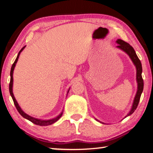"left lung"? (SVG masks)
<instances>
[{
    "mask_svg": "<svg viewBox=\"0 0 153 153\" xmlns=\"http://www.w3.org/2000/svg\"><path fill=\"white\" fill-rule=\"evenodd\" d=\"M117 43L118 44L117 47L123 50V51L126 52V53L128 55L132 61H133V62L134 63V65H135L137 69V81L138 84L137 91V94L135 95V100H134V102L131 111H130V113L127 115V116H128L130 115H131L132 113H133L134 111L136 110L137 107L138 106L139 102H140L141 95H142V93L143 89V80L142 76V63H141V61L140 59H139L137 56L135 50H134L133 47L131 46L128 43L124 42V40L120 39H118L117 40Z\"/></svg>",
    "mask_w": 153,
    "mask_h": 153,
    "instance_id": "8db88e82",
    "label": "left lung"
}]
</instances>
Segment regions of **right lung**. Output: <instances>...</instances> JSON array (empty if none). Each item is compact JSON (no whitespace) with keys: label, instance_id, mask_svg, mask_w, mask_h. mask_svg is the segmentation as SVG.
I'll use <instances>...</instances> for the list:
<instances>
[{"label":"right lung","instance_id":"1","mask_svg":"<svg viewBox=\"0 0 153 153\" xmlns=\"http://www.w3.org/2000/svg\"><path fill=\"white\" fill-rule=\"evenodd\" d=\"M25 47V46L24 47H22L21 50L19 51V53H18V56H17V58L16 59L14 62H13V64L12 65V67H11V71H10V76H11V78H10V95L11 97H12L13 99V103H14V105L16 106V108L17 111H18V113H19L20 115H21L22 117H23L24 118H25V119L28 120L30 121V122H31L32 123H33V124H35L36 125H39V126H48V125H51L52 124H53V123H55L56 122H57L60 118L61 117V116H62V112L61 113L60 115H59L58 117L54 118V119H52V120H38V119H36V118L34 117H31V116H29L27 115V114H26L24 112V111H22V110L21 108H20V107L19 106V105H18V102H16V100L14 96H13V91H12V86H13V69H14V67L16 66V64L17 61H18V58H19V56H20V52H21L22 50H23L24 48Z\"/></svg>","mask_w":153,"mask_h":153}]
</instances>
